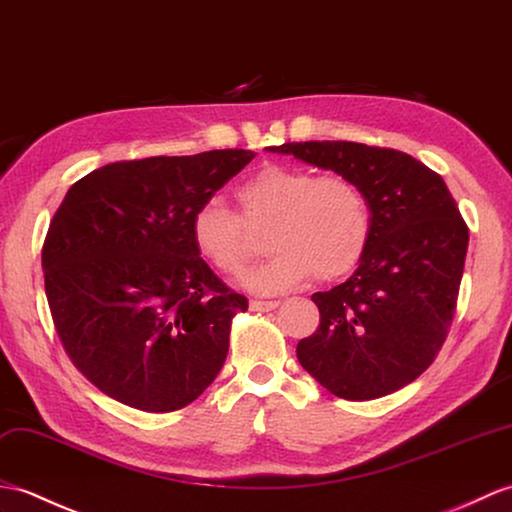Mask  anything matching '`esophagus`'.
Here are the masks:
<instances>
[{
    "instance_id": "obj_1",
    "label": "esophagus",
    "mask_w": 512,
    "mask_h": 512,
    "mask_svg": "<svg viewBox=\"0 0 512 512\" xmlns=\"http://www.w3.org/2000/svg\"><path fill=\"white\" fill-rule=\"evenodd\" d=\"M277 307H279V301H259V299L251 301L253 312H270V310H277Z\"/></svg>"
}]
</instances>
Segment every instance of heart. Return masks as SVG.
Here are the masks:
<instances>
[{
    "label": "heart",
    "instance_id": "b5f03b06",
    "mask_svg": "<svg viewBox=\"0 0 512 512\" xmlns=\"http://www.w3.org/2000/svg\"><path fill=\"white\" fill-rule=\"evenodd\" d=\"M240 216L207 198L192 216V244L224 277H240L255 255L245 231L266 224L270 257L246 277L257 292H279L314 277L340 281L360 266L373 229L362 189L347 176H316L290 165H266L237 187Z\"/></svg>",
    "mask_w": 512,
    "mask_h": 512
}]
</instances>
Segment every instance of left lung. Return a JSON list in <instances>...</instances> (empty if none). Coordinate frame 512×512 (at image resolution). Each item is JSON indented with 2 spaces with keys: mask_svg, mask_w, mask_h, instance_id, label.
<instances>
[{
  "mask_svg": "<svg viewBox=\"0 0 512 512\" xmlns=\"http://www.w3.org/2000/svg\"><path fill=\"white\" fill-rule=\"evenodd\" d=\"M272 152L334 170L362 189L373 216L353 275L316 292L320 325L296 358L331 395H390L430 368L447 338L469 227L441 174L406 152L355 141H292Z\"/></svg>",
  "mask_w": 512,
  "mask_h": 512,
  "instance_id": "obj_1",
  "label": "left lung"
}]
</instances>
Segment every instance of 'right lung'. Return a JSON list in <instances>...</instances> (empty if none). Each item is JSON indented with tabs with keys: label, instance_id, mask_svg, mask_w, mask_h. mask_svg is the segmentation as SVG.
Masks as SVG:
<instances>
[{
	"label": "right lung",
	"instance_id": "right-lung-1",
	"mask_svg": "<svg viewBox=\"0 0 512 512\" xmlns=\"http://www.w3.org/2000/svg\"><path fill=\"white\" fill-rule=\"evenodd\" d=\"M253 157L117 161L69 187L41 251L45 296L69 360L104 395L174 412L220 373L248 299L196 253L192 216Z\"/></svg>",
	"mask_w": 512,
	"mask_h": 512
}]
</instances>
